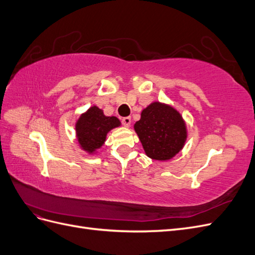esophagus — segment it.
Segmentation results:
<instances>
[{"instance_id":"34e87169","label":"esophagus","mask_w":255,"mask_h":255,"mask_svg":"<svg viewBox=\"0 0 255 255\" xmlns=\"http://www.w3.org/2000/svg\"><path fill=\"white\" fill-rule=\"evenodd\" d=\"M121 122H122L123 126L128 128V127L130 126V117H125V118H122Z\"/></svg>"}]
</instances>
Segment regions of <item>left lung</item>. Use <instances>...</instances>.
Wrapping results in <instances>:
<instances>
[{"label": "left lung", "instance_id": "1", "mask_svg": "<svg viewBox=\"0 0 255 255\" xmlns=\"http://www.w3.org/2000/svg\"><path fill=\"white\" fill-rule=\"evenodd\" d=\"M134 129L152 159L168 160L179 153L187 139L186 125L172 106L153 102L141 112Z\"/></svg>", "mask_w": 255, "mask_h": 255}]
</instances>
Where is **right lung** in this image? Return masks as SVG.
Listing matches in <instances>:
<instances>
[{
  "instance_id": "add662e5",
  "label": "right lung",
  "mask_w": 255,
  "mask_h": 255,
  "mask_svg": "<svg viewBox=\"0 0 255 255\" xmlns=\"http://www.w3.org/2000/svg\"><path fill=\"white\" fill-rule=\"evenodd\" d=\"M121 126L117 117H107L97 106L80 116L75 123L76 137L80 146L89 154H94L101 148L106 140V135L111 129Z\"/></svg>"
}]
</instances>
